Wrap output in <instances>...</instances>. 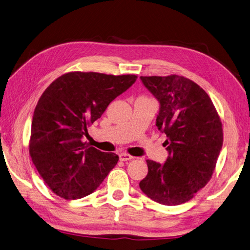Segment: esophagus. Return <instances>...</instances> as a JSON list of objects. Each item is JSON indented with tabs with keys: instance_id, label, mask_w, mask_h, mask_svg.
<instances>
[{
	"instance_id": "1",
	"label": "esophagus",
	"mask_w": 250,
	"mask_h": 250,
	"mask_svg": "<svg viewBox=\"0 0 250 250\" xmlns=\"http://www.w3.org/2000/svg\"><path fill=\"white\" fill-rule=\"evenodd\" d=\"M132 156L129 155V154H126V153H123L120 155V160L121 161H128V160H131L132 159Z\"/></svg>"
}]
</instances>
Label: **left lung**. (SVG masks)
<instances>
[{
	"mask_svg": "<svg viewBox=\"0 0 250 250\" xmlns=\"http://www.w3.org/2000/svg\"><path fill=\"white\" fill-rule=\"evenodd\" d=\"M160 103L158 129L167 135L169 156L164 164L146 160L148 173L140 181L154 202L177 206L208 184L223 146V125L206 91L179 75L141 76Z\"/></svg>",
	"mask_w": 250,
	"mask_h": 250,
	"instance_id": "8db88e82",
	"label": "left lung"
}]
</instances>
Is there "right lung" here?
I'll use <instances>...</instances> for the list:
<instances>
[{
    "label": "right lung",
    "instance_id": "add662e5",
    "mask_svg": "<svg viewBox=\"0 0 250 250\" xmlns=\"http://www.w3.org/2000/svg\"><path fill=\"white\" fill-rule=\"evenodd\" d=\"M137 75L69 72L48 86L32 121L29 155L47 187L64 199L93 193L119 156L103 153L83 142L88 127L108 105L136 82Z\"/></svg>",
    "mask_w": 250,
    "mask_h": 250
}]
</instances>
